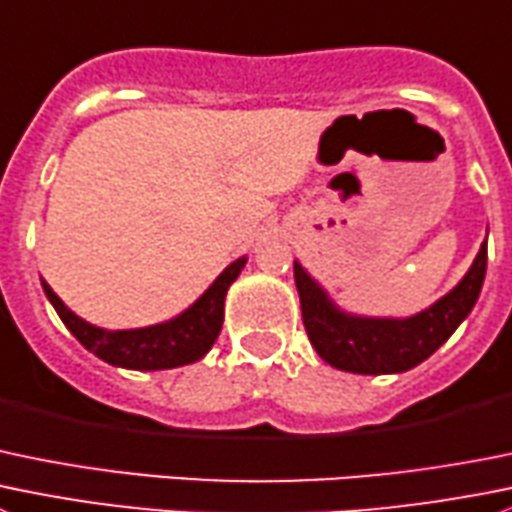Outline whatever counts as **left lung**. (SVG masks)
Here are the masks:
<instances>
[{"instance_id": "left-lung-1", "label": "left lung", "mask_w": 512, "mask_h": 512, "mask_svg": "<svg viewBox=\"0 0 512 512\" xmlns=\"http://www.w3.org/2000/svg\"><path fill=\"white\" fill-rule=\"evenodd\" d=\"M488 267V245H480L468 275L428 310L405 320L357 317L342 312L327 292L295 262V285L300 292L302 322L317 355L327 365L360 375L405 372L428 360L470 315L478 302Z\"/></svg>"}]
</instances>
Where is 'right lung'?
<instances>
[{"label":"right lung","instance_id":"obj_1","mask_svg":"<svg viewBox=\"0 0 512 512\" xmlns=\"http://www.w3.org/2000/svg\"><path fill=\"white\" fill-rule=\"evenodd\" d=\"M245 262V257L232 262L207 287L205 295L190 310L177 315L175 320L140 327V330H102V327L89 325L82 317L74 315L44 280L42 287L57 315L67 325V330L104 362L127 367V370H170V367L190 365V362L200 360L215 345L222 330V320H225V295L242 272Z\"/></svg>","mask_w":512,"mask_h":512}]
</instances>
